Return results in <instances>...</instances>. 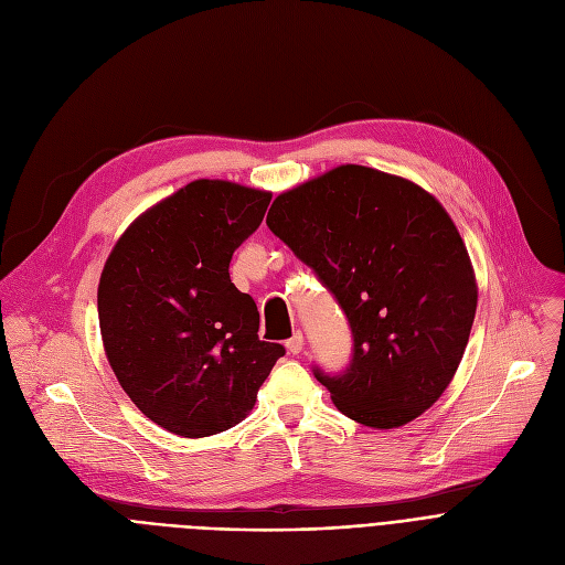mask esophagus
<instances>
[{"instance_id": "obj_1", "label": "esophagus", "mask_w": 565, "mask_h": 565, "mask_svg": "<svg viewBox=\"0 0 565 565\" xmlns=\"http://www.w3.org/2000/svg\"><path fill=\"white\" fill-rule=\"evenodd\" d=\"M286 348H288L290 354L302 352V348H305V337H302V332H295V334L286 341Z\"/></svg>"}]
</instances>
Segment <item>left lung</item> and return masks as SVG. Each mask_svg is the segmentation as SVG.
Returning <instances> with one entry per match:
<instances>
[{
  "instance_id": "8db88e82",
  "label": "left lung",
  "mask_w": 565,
  "mask_h": 565,
  "mask_svg": "<svg viewBox=\"0 0 565 565\" xmlns=\"http://www.w3.org/2000/svg\"><path fill=\"white\" fill-rule=\"evenodd\" d=\"M267 226L343 309L352 360L313 375L352 422L398 428L454 380L477 313V279L441 203L405 178L343 164L279 194Z\"/></svg>"
}]
</instances>
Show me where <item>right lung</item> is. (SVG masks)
Returning a JSON list of instances; mask_svg holds the SVG:
<instances>
[{"label": "right lung", "instance_id": "obj_1", "mask_svg": "<svg viewBox=\"0 0 565 565\" xmlns=\"http://www.w3.org/2000/svg\"><path fill=\"white\" fill-rule=\"evenodd\" d=\"M270 199L201 178L137 217L105 263L98 318L109 366L169 433L207 437L241 424L286 354L258 339L256 302L228 277Z\"/></svg>", "mask_w": 565, "mask_h": 565}]
</instances>
